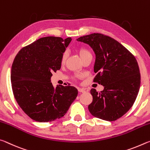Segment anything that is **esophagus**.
Returning a JSON list of instances; mask_svg holds the SVG:
<instances>
[{"label":"esophagus","mask_w":150,"mask_h":150,"mask_svg":"<svg viewBox=\"0 0 150 150\" xmlns=\"http://www.w3.org/2000/svg\"><path fill=\"white\" fill-rule=\"evenodd\" d=\"M78 90L79 92H84L86 91L85 89H84V88H78Z\"/></svg>","instance_id":"obj_1"}]
</instances>
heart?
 <instances>
[{
    "mask_svg": "<svg viewBox=\"0 0 150 150\" xmlns=\"http://www.w3.org/2000/svg\"><path fill=\"white\" fill-rule=\"evenodd\" d=\"M78 53H79L80 54V56L81 59L84 58L86 56H87L88 54H90V52L89 50H88L87 48H80L79 49H78ZM67 56H68V53L67 52H64L62 53V56H61V59H60V61H61V63H64L65 61L66 60V58H67Z\"/></svg>",
    "mask_w": 150,
    "mask_h": 150,
    "instance_id": "heart-1",
    "label": "heart"
}]
</instances>
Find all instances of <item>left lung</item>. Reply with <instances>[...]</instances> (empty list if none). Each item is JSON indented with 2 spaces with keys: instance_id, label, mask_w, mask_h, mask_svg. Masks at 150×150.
Segmentation results:
<instances>
[{
  "instance_id": "obj_1",
  "label": "left lung",
  "mask_w": 150,
  "mask_h": 150,
  "mask_svg": "<svg viewBox=\"0 0 150 150\" xmlns=\"http://www.w3.org/2000/svg\"><path fill=\"white\" fill-rule=\"evenodd\" d=\"M94 51V82L104 86L100 92L92 88L88 110L98 118L115 121L123 116L136 101L140 86V73L135 56L115 39L93 33L77 39Z\"/></svg>"
}]
</instances>
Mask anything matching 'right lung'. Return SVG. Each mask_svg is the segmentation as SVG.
Here are the masks:
<instances>
[{"label": "right lung", "instance_id": "obj_1", "mask_svg": "<svg viewBox=\"0 0 150 150\" xmlns=\"http://www.w3.org/2000/svg\"><path fill=\"white\" fill-rule=\"evenodd\" d=\"M71 41L56 36L41 38L21 49L11 68L14 96L24 112L39 122L63 117L74 101L78 90L50 82L52 72L61 68V56Z\"/></svg>", "mask_w": 150, "mask_h": 150}]
</instances>
